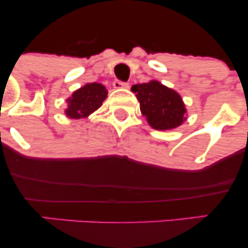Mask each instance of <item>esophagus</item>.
<instances>
[{
	"instance_id": "34e87169",
	"label": "esophagus",
	"mask_w": 248,
	"mask_h": 248,
	"mask_svg": "<svg viewBox=\"0 0 248 248\" xmlns=\"http://www.w3.org/2000/svg\"><path fill=\"white\" fill-rule=\"evenodd\" d=\"M113 87H114L115 90H122V88L127 90V88H129V84H127V82H122V81L115 80L114 82H113Z\"/></svg>"
}]
</instances>
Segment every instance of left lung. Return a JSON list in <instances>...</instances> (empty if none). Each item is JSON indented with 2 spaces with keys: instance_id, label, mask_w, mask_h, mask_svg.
Masks as SVG:
<instances>
[{
  "instance_id": "left-lung-1",
  "label": "left lung",
  "mask_w": 248,
  "mask_h": 248,
  "mask_svg": "<svg viewBox=\"0 0 248 248\" xmlns=\"http://www.w3.org/2000/svg\"><path fill=\"white\" fill-rule=\"evenodd\" d=\"M132 91L140 102L142 115L154 129H175L186 120V108L182 96L162 82L150 80L136 84Z\"/></svg>"
}]
</instances>
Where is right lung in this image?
<instances>
[{
    "mask_svg": "<svg viewBox=\"0 0 248 248\" xmlns=\"http://www.w3.org/2000/svg\"><path fill=\"white\" fill-rule=\"evenodd\" d=\"M108 91L99 82H90L78 88L66 99L65 115L69 119H85L101 107Z\"/></svg>",
    "mask_w": 248,
    "mask_h": 248,
    "instance_id": "1",
    "label": "right lung"
}]
</instances>
